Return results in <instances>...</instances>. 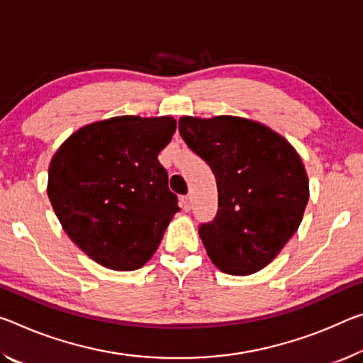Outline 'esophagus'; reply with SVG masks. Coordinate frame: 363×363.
<instances>
[{
  "label": "esophagus",
  "instance_id": "esophagus-1",
  "mask_svg": "<svg viewBox=\"0 0 363 363\" xmlns=\"http://www.w3.org/2000/svg\"><path fill=\"white\" fill-rule=\"evenodd\" d=\"M181 206L182 210L189 211L192 208V195H184V197L181 199Z\"/></svg>",
  "mask_w": 363,
  "mask_h": 363
}]
</instances>
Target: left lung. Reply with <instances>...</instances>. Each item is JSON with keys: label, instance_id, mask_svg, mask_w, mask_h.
Masks as SVG:
<instances>
[{"label": "left lung", "instance_id": "left-lung-1", "mask_svg": "<svg viewBox=\"0 0 363 363\" xmlns=\"http://www.w3.org/2000/svg\"><path fill=\"white\" fill-rule=\"evenodd\" d=\"M179 134L216 179L218 211L199 226L206 254L228 274L264 268L296 234L308 202L301 157L284 137L244 118L184 116Z\"/></svg>", "mask_w": 363, "mask_h": 363}]
</instances>
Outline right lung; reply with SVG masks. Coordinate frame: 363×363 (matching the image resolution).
Here are the masks:
<instances>
[{
  "instance_id": "add662e5",
  "label": "right lung",
  "mask_w": 363,
  "mask_h": 363,
  "mask_svg": "<svg viewBox=\"0 0 363 363\" xmlns=\"http://www.w3.org/2000/svg\"><path fill=\"white\" fill-rule=\"evenodd\" d=\"M169 116H118L69 137L51 160L48 197L66 234L91 260L132 272L150 260L179 211L158 155Z\"/></svg>"
}]
</instances>
